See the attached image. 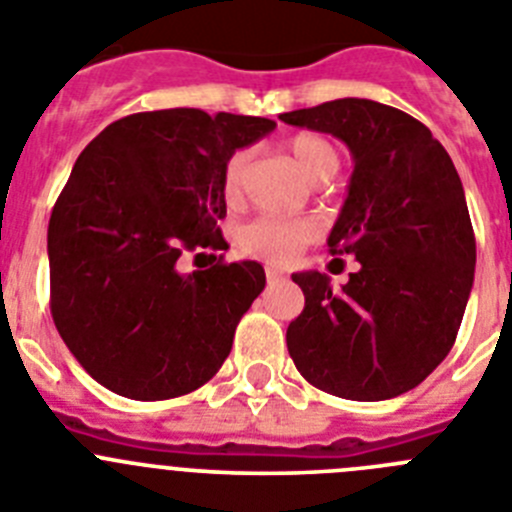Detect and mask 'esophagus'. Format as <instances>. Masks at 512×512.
<instances>
[{"label": "esophagus", "instance_id": "1", "mask_svg": "<svg viewBox=\"0 0 512 512\" xmlns=\"http://www.w3.org/2000/svg\"><path fill=\"white\" fill-rule=\"evenodd\" d=\"M266 279H269V284H277V282H284V274L277 269H266Z\"/></svg>", "mask_w": 512, "mask_h": 512}]
</instances>
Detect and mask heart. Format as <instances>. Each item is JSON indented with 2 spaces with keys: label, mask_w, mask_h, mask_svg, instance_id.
<instances>
[{
  "label": "heart",
  "mask_w": 512,
  "mask_h": 512,
  "mask_svg": "<svg viewBox=\"0 0 512 512\" xmlns=\"http://www.w3.org/2000/svg\"><path fill=\"white\" fill-rule=\"evenodd\" d=\"M289 156L297 169L315 182L328 169H338L336 148L318 135H297L289 140ZM248 153L235 151L223 166L220 189L228 205H238L246 192ZM318 235V223L310 217H256L235 230V246L243 256L261 259L266 264H289L300 248Z\"/></svg>",
  "instance_id": "b5f03b06"
}]
</instances>
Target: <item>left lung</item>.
<instances>
[{
  "instance_id": "left-lung-1",
  "label": "left lung",
  "mask_w": 512,
  "mask_h": 512,
  "mask_svg": "<svg viewBox=\"0 0 512 512\" xmlns=\"http://www.w3.org/2000/svg\"><path fill=\"white\" fill-rule=\"evenodd\" d=\"M279 120L336 135L354 156L328 246L361 264L341 289L320 271L292 274L305 310L287 328L289 356L312 387L346 400L413 390L454 346L474 282L477 243L454 161L423 122L372 99Z\"/></svg>"
}]
</instances>
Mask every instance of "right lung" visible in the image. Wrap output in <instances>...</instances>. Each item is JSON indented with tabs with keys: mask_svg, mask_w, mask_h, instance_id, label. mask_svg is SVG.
<instances>
[{
	"mask_svg": "<svg viewBox=\"0 0 512 512\" xmlns=\"http://www.w3.org/2000/svg\"><path fill=\"white\" fill-rule=\"evenodd\" d=\"M277 122L192 107L112 122L76 158L48 223L53 323L102 387L169 400L210 382L243 312L256 261L179 271L184 253L228 248L223 166Z\"/></svg>",
	"mask_w": 512,
	"mask_h": 512,
	"instance_id": "obj_1",
	"label": "right lung"
}]
</instances>
